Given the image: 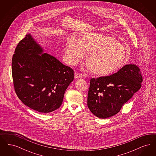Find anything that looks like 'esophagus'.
Here are the masks:
<instances>
[{"label":"esophagus","instance_id":"obj_1","mask_svg":"<svg viewBox=\"0 0 156 156\" xmlns=\"http://www.w3.org/2000/svg\"><path fill=\"white\" fill-rule=\"evenodd\" d=\"M83 75L82 74H80L79 73H75L74 78L75 79H78V78H83Z\"/></svg>","mask_w":156,"mask_h":156}]
</instances>
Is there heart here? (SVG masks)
I'll use <instances>...</instances> for the list:
<instances>
[{"mask_svg": "<svg viewBox=\"0 0 156 156\" xmlns=\"http://www.w3.org/2000/svg\"><path fill=\"white\" fill-rule=\"evenodd\" d=\"M86 53V68L92 74L105 76L112 74L125 65L126 49L119 41L109 35L89 32L77 40L74 37L67 40L65 58L71 66L76 64Z\"/></svg>", "mask_w": 156, "mask_h": 156, "instance_id": "b5f03b06", "label": "heart"}]
</instances>
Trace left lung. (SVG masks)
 I'll list each match as a JSON object with an SVG mask.
<instances>
[{
	"mask_svg": "<svg viewBox=\"0 0 156 156\" xmlns=\"http://www.w3.org/2000/svg\"><path fill=\"white\" fill-rule=\"evenodd\" d=\"M142 81L139 68L132 64L114 74L90 79L87 101L89 110L101 119L115 115L140 89Z\"/></svg>",
	"mask_w": 156,
	"mask_h": 156,
	"instance_id": "1",
	"label": "left lung"
}]
</instances>
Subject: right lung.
I'll return each mask as SVG.
<instances>
[{
  "label": "right lung",
  "instance_id": "add662e5",
  "mask_svg": "<svg viewBox=\"0 0 156 156\" xmlns=\"http://www.w3.org/2000/svg\"><path fill=\"white\" fill-rule=\"evenodd\" d=\"M15 92L23 104L41 113L59 108L74 71L44 49L30 34L17 45L12 61Z\"/></svg>",
  "mask_w": 156,
  "mask_h": 156
}]
</instances>
